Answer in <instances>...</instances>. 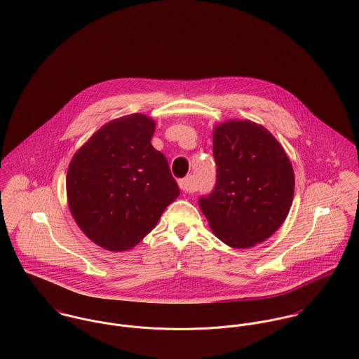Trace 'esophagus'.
Returning <instances> with one entry per match:
<instances>
[{
	"instance_id": "1",
	"label": "esophagus",
	"mask_w": 359,
	"mask_h": 359,
	"mask_svg": "<svg viewBox=\"0 0 359 359\" xmlns=\"http://www.w3.org/2000/svg\"><path fill=\"white\" fill-rule=\"evenodd\" d=\"M179 187L183 193H193L194 191V183L191 177H184L179 180Z\"/></svg>"
}]
</instances>
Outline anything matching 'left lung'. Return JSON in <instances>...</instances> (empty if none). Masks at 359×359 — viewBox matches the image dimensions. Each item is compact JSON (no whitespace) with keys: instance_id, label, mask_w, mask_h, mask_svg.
I'll return each mask as SVG.
<instances>
[{"instance_id":"obj_1","label":"left lung","mask_w":359,"mask_h":359,"mask_svg":"<svg viewBox=\"0 0 359 359\" xmlns=\"http://www.w3.org/2000/svg\"><path fill=\"white\" fill-rule=\"evenodd\" d=\"M216 184L199 208L215 236L231 248H250L285 222L294 173L278 140L252 121H227L213 130Z\"/></svg>"}]
</instances>
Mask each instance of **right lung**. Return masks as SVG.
Wrapping results in <instances>:
<instances>
[{
    "mask_svg": "<svg viewBox=\"0 0 359 359\" xmlns=\"http://www.w3.org/2000/svg\"><path fill=\"white\" fill-rule=\"evenodd\" d=\"M154 130L143 114L110 121L69 165L70 212L83 234L107 250L137 245L179 196L166 157L151 146Z\"/></svg>",
    "mask_w": 359,
    "mask_h": 359,
    "instance_id": "add662e5",
    "label": "right lung"
}]
</instances>
